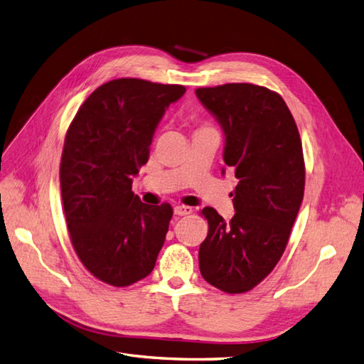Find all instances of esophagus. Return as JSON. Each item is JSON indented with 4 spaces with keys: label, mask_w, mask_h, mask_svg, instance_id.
Segmentation results:
<instances>
[{
    "label": "esophagus",
    "mask_w": 364,
    "mask_h": 364,
    "mask_svg": "<svg viewBox=\"0 0 364 364\" xmlns=\"http://www.w3.org/2000/svg\"><path fill=\"white\" fill-rule=\"evenodd\" d=\"M173 212H175V215L186 217V215H191V213L193 212V209L189 208V206H176V208L173 209Z\"/></svg>",
    "instance_id": "1"
}]
</instances>
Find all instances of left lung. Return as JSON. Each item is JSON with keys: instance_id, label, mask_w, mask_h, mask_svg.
<instances>
[{"instance_id": "obj_1", "label": "left lung", "mask_w": 364, "mask_h": 364, "mask_svg": "<svg viewBox=\"0 0 364 364\" xmlns=\"http://www.w3.org/2000/svg\"><path fill=\"white\" fill-rule=\"evenodd\" d=\"M195 93L221 124L223 158L238 178L229 223L215 209L201 210L209 232L200 272L223 292L243 294L274 271L287 246L304 195L301 139L284 100L267 87L229 82Z\"/></svg>"}]
</instances>
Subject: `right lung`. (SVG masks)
Wrapping results in <instances>:
<instances>
[{
	"label": "right lung",
	"mask_w": 364,
	"mask_h": 364,
	"mask_svg": "<svg viewBox=\"0 0 364 364\" xmlns=\"http://www.w3.org/2000/svg\"><path fill=\"white\" fill-rule=\"evenodd\" d=\"M181 85L118 78L93 90L64 139L60 184L72 246L87 271L126 287L154 271L173 215L144 204L132 178L149 160L155 129Z\"/></svg>",
	"instance_id": "obj_1"
}]
</instances>
